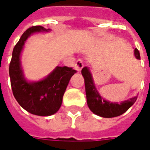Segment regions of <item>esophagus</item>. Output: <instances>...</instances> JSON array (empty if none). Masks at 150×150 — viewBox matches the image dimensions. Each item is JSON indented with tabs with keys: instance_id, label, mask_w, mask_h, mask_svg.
I'll return each mask as SVG.
<instances>
[{
	"instance_id": "esophagus-1",
	"label": "esophagus",
	"mask_w": 150,
	"mask_h": 150,
	"mask_svg": "<svg viewBox=\"0 0 150 150\" xmlns=\"http://www.w3.org/2000/svg\"><path fill=\"white\" fill-rule=\"evenodd\" d=\"M84 67V64L82 62V60H78L75 64V69L77 70V72H81V70L82 69V68Z\"/></svg>"
}]
</instances>
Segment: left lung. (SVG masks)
<instances>
[{
	"label": "left lung",
	"mask_w": 150,
	"mask_h": 150,
	"mask_svg": "<svg viewBox=\"0 0 150 150\" xmlns=\"http://www.w3.org/2000/svg\"><path fill=\"white\" fill-rule=\"evenodd\" d=\"M134 56L136 59L141 60L140 52L137 48L134 49ZM82 76L85 79V87L86 94L87 105L90 110L94 114L103 118H112L124 114L134 104L137 98V95L129 98L128 100L122 101L118 103H112L102 97L98 91L94 84V78L89 67H84L81 70Z\"/></svg>",
	"instance_id": "obj_1"
}]
</instances>
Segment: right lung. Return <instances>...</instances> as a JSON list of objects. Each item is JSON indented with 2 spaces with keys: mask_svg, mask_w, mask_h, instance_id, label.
I'll return each instance as SVG.
<instances>
[{
  "mask_svg": "<svg viewBox=\"0 0 150 150\" xmlns=\"http://www.w3.org/2000/svg\"><path fill=\"white\" fill-rule=\"evenodd\" d=\"M50 31L51 29L41 26H32L26 30L13 50L9 64V77L13 96L23 109L39 116H49L59 111L69 82L76 73V70L72 68L56 66L43 79H26L21 62L26 40L34 34Z\"/></svg>",
  "mask_w": 150,
  "mask_h": 150,
  "instance_id": "obj_1",
  "label": "right lung"
}]
</instances>
